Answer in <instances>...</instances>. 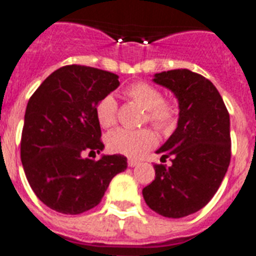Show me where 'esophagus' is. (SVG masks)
<instances>
[{
  "label": "esophagus",
  "mask_w": 256,
  "mask_h": 256,
  "mask_svg": "<svg viewBox=\"0 0 256 256\" xmlns=\"http://www.w3.org/2000/svg\"><path fill=\"white\" fill-rule=\"evenodd\" d=\"M128 167H135V166H138L139 162L138 160H134V159H128Z\"/></svg>",
  "instance_id": "1"
}]
</instances>
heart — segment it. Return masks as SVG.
Instances as JSON below:
<instances>
[{"label":"heart","instance_id":"1","mask_svg":"<svg viewBox=\"0 0 256 256\" xmlns=\"http://www.w3.org/2000/svg\"><path fill=\"white\" fill-rule=\"evenodd\" d=\"M128 98L147 110L146 120L162 132H168L176 122L178 109L172 101L163 100L160 89L155 85L138 81L124 90ZM117 101L113 96H105L96 105V118L102 128H112L117 122ZM158 142L155 132L150 128L128 130L116 128L106 135V144L113 152L128 158H140Z\"/></svg>","mask_w":256,"mask_h":256}]
</instances>
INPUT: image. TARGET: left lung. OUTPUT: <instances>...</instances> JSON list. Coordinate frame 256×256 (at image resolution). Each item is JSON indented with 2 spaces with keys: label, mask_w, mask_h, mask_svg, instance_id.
<instances>
[{
  "label": "left lung",
  "mask_w": 256,
  "mask_h": 256,
  "mask_svg": "<svg viewBox=\"0 0 256 256\" xmlns=\"http://www.w3.org/2000/svg\"><path fill=\"white\" fill-rule=\"evenodd\" d=\"M178 102V128L156 154L172 166L155 164V180L142 190L154 212L168 218L196 213L214 196L232 156L230 117L210 81L189 70L155 74Z\"/></svg>",
  "instance_id": "left-lung-1"
}]
</instances>
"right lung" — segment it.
Instances as JSON below:
<instances>
[{
  "mask_svg": "<svg viewBox=\"0 0 256 256\" xmlns=\"http://www.w3.org/2000/svg\"><path fill=\"white\" fill-rule=\"evenodd\" d=\"M118 86L117 74L74 64L52 72L28 100L20 160L31 189L52 210L80 214L97 206L128 168L124 155L82 158L104 150L94 109Z\"/></svg>",
  "mask_w": 256,
  "mask_h": 256,
  "instance_id": "1",
  "label": "right lung"
}]
</instances>
